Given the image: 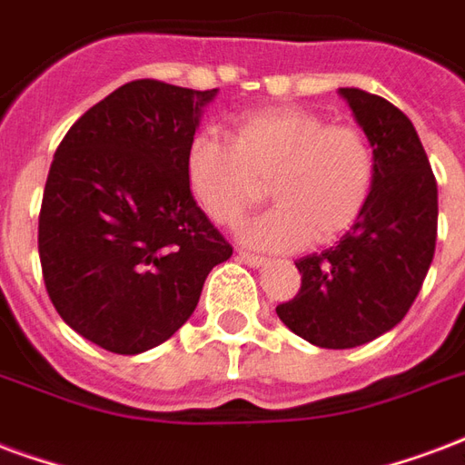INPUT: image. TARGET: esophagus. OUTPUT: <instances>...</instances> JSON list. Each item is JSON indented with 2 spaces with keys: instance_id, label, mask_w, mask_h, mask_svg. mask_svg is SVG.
Wrapping results in <instances>:
<instances>
[{
  "instance_id": "1",
  "label": "esophagus",
  "mask_w": 465,
  "mask_h": 465,
  "mask_svg": "<svg viewBox=\"0 0 465 465\" xmlns=\"http://www.w3.org/2000/svg\"><path fill=\"white\" fill-rule=\"evenodd\" d=\"M237 257H240V262H245L247 267H262V264L267 262V257H262V254H254V252H245V250H240Z\"/></svg>"
}]
</instances>
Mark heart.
<instances>
[{
	"instance_id": "1",
	"label": "heart",
	"mask_w": 465,
	"mask_h": 465,
	"mask_svg": "<svg viewBox=\"0 0 465 465\" xmlns=\"http://www.w3.org/2000/svg\"><path fill=\"white\" fill-rule=\"evenodd\" d=\"M195 201L218 225H237L264 195L272 205L242 228L264 250L331 242L355 225L378 181V153L355 124H331L299 107L242 114L232 139L198 132L186 149Z\"/></svg>"
}]
</instances>
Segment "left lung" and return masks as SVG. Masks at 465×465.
Wrapping results in <instances>:
<instances>
[{"label": "left lung", "mask_w": 465, "mask_h": 465, "mask_svg": "<svg viewBox=\"0 0 465 465\" xmlns=\"http://www.w3.org/2000/svg\"><path fill=\"white\" fill-rule=\"evenodd\" d=\"M378 153L368 205L336 247L296 262L302 289L277 306L289 331L319 348H355L407 316L436 250L434 171L410 117L358 87H341Z\"/></svg>", "instance_id": "obj_1"}]
</instances>
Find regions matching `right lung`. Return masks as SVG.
Returning a JSON list of instances; mask_svg holds the SVG:
<instances>
[{"label":"right lung","mask_w":465,"mask_h":465,"mask_svg":"<svg viewBox=\"0 0 465 465\" xmlns=\"http://www.w3.org/2000/svg\"><path fill=\"white\" fill-rule=\"evenodd\" d=\"M215 93L132 80L55 149L38 213L44 284L61 319L104 351L169 341L232 254L186 176L188 142Z\"/></svg>","instance_id":"1"}]
</instances>
